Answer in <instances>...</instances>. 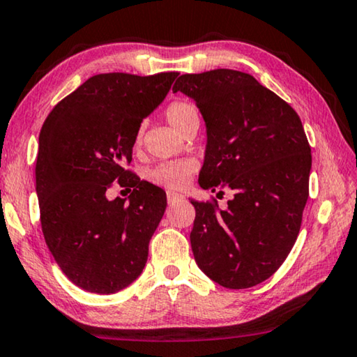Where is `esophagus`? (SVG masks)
Segmentation results:
<instances>
[{"label": "esophagus", "instance_id": "34e87169", "mask_svg": "<svg viewBox=\"0 0 357 357\" xmlns=\"http://www.w3.org/2000/svg\"><path fill=\"white\" fill-rule=\"evenodd\" d=\"M167 197H168V204H176V202H181V200L184 199V195L179 194V192H174V190H168Z\"/></svg>", "mask_w": 357, "mask_h": 357}]
</instances>
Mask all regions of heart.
<instances>
[{
  "label": "heart",
  "mask_w": 357,
  "mask_h": 357,
  "mask_svg": "<svg viewBox=\"0 0 357 357\" xmlns=\"http://www.w3.org/2000/svg\"><path fill=\"white\" fill-rule=\"evenodd\" d=\"M165 118L179 134H183L184 130L192 126L199 128L197 109L188 102H173L172 105H168V108L165 109ZM139 144L140 134H137V137H135V145ZM195 168H197V165H195L194 160H173V162H165L155 167L150 172V179L160 185H165V188L179 189L185 185L189 178L192 176Z\"/></svg>",
  "instance_id": "b5f03b06"
}]
</instances>
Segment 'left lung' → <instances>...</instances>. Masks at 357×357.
Instances as JSON below:
<instances>
[{
	"mask_svg": "<svg viewBox=\"0 0 357 357\" xmlns=\"http://www.w3.org/2000/svg\"><path fill=\"white\" fill-rule=\"evenodd\" d=\"M173 92L194 100L205 123L199 185L234 190L225 210L190 199L195 262L225 288L262 283L293 249L309 197L312 157L303 123L277 93L233 69L184 74Z\"/></svg>",
	"mask_w": 357,
	"mask_h": 357,
	"instance_id": "left-lung-1",
	"label": "left lung"
}]
</instances>
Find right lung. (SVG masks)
I'll list each match as a JSON object with an SVG mask.
<instances>
[{"label": "right lung", "instance_id": "add662e5", "mask_svg": "<svg viewBox=\"0 0 357 357\" xmlns=\"http://www.w3.org/2000/svg\"><path fill=\"white\" fill-rule=\"evenodd\" d=\"M178 73L98 74L45 119L35 167L42 231L63 273L89 293L113 294L137 280L167 194L124 169L140 123L158 108ZM113 180L133 188L109 201Z\"/></svg>", "mask_w": 357, "mask_h": 357}]
</instances>
